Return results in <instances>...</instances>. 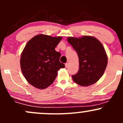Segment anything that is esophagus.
<instances>
[{
	"label": "esophagus",
	"mask_w": 123,
	"mask_h": 123,
	"mask_svg": "<svg viewBox=\"0 0 123 123\" xmlns=\"http://www.w3.org/2000/svg\"><path fill=\"white\" fill-rule=\"evenodd\" d=\"M68 65H69V63H68V62H67V63H65V65L66 67H68Z\"/></svg>",
	"instance_id": "34e87169"
}]
</instances>
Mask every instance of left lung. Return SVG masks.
I'll list each match as a JSON object with an SVG mask.
<instances>
[{"label":"left lung","mask_w":123,"mask_h":123,"mask_svg":"<svg viewBox=\"0 0 123 123\" xmlns=\"http://www.w3.org/2000/svg\"><path fill=\"white\" fill-rule=\"evenodd\" d=\"M67 40L79 58V70L72 75L73 81L84 86L97 82L104 74L108 62L102 43L97 39L89 36L80 38L69 37Z\"/></svg>","instance_id":"obj_1"}]
</instances>
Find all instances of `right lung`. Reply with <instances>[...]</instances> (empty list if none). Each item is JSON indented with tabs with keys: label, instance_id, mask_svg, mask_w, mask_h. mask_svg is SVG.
<instances>
[{
	"label": "right lung",
	"instance_id": "1",
	"mask_svg": "<svg viewBox=\"0 0 123 123\" xmlns=\"http://www.w3.org/2000/svg\"><path fill=\"white\" fill-rule=\"evenodd\" d=\"M60 37L38 35L28 41L21 54L20 63L25 78L30 84L45 89L54 82L58 71L65 68L60 62L61 53L55 48L60 42Z\"/></svg>",
	"mask_w": 123,
	"mask_h": 123
}]
</instances>
